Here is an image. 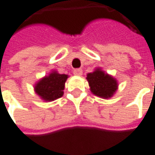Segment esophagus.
<instances>
[{"label": "esophagus", "mask_w": 155, "mask_h": 155, "mask_svg": "<svg viewBox=\"0 0 155 155\" xmlns=\"http://www.w3.org/2000/svg\"><path fill=\"white\" fill-rule=\"evenodd\" d=\"M74 75H77V76H81L82 74V70L81 68H77V69H74Z\"/></svg>", "instance_id": "obj_1"}]
</instances>
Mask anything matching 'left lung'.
Masks as SVG:
<instances>
[{"label":"left lung","mask_w":155,"mask_h":155,"mask_svg":"<svg viewBox=\"0 0 155 155\" xmlns=\"http://www.w3.org/2000/svg\"><path fill=\"white\" fill-rule=\"evenodd\" d=\"M88 81L91 93L102 99H110L118 89L117 80L106 73L101 68L88 73L86 78Z\"/></svg>","instance_id":"obj_1"}]
</instances>
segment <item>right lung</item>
Returning <instances> with one entry per match:
<instances>
[{
  "label": "right lung",
  "instance_id": "right-lung-1",
  "mask_svg": "<svg viewBox=\"0 0 155 155\" xmlns=\"http://www.w3.org/2000/svg\"><path fill=\"white\" fill-rule=\"evenodd\" d=\"M68 78V74H61L57 71L52 70L35 84V92L44 101H55L63 95L65 82Z\"/></svg>",
  "mask_w": 155,
  "mask_h": 155
}]
</instances>
